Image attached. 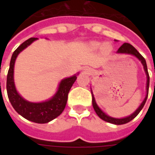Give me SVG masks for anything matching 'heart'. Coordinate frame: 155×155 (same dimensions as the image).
<instances>
[{
  "mask_svg": "<svg viewBox=\"0 0 155 155\" xmlns=\"http://www.w3.org/2000/svg\"><path fill=\"white\" fill-rule=\"evenodd\" d=\"M100 46H101V44H100L99 42H92V47H94V48H98ZM104 48H105L106 50H108L109 49V47H108V45H105V46H104Z\"/></svg>",
  "mask_w": 155,
  "mask_h": 155,
  "instance_id": "1",
  "label": "heart"
}]
</instances>
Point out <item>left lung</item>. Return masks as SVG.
<instances>
[{
	"mask_svg": "<svg viewBox=\"0 0 155 155\" xmlns=\"http://www.w3.org/2000/svg\"><path fill=\"white\" fill-rule=\"evenodd\" d=\"M117 53H121V54H133V55L136 56L138 59H139L141 62H142V65L144 67V70L146 71V74H147V94L146 96V98L143 101L141 105L139 106V108H137V110L135 111L134 113L131 114L130 116L127 117L125 118H120V119H117V118H113L109 116H107L105 113L102 112L101 110V108L97 106V103L95 101V98L92 95V106L94 108L95 112L97 113V114L98 115L100 118H101L102 120H105L107 122L112 123V124H114V125H123V124H126V123L130 122V120H132L134 118H135L137 116V114L140 113V111L142 110V108L144 107L145 104H146V101H147V97H148V92H149V85H150V76H149V73H148V70H147V63H146V60L145 58H143V56L137 51V50L135 49L134 47H133L132 45H130V43H124V44L121 46V47L118 49Z\"/></svg>",
	"mask_w": 155,
	"mask_h": 155,
	"instance_id": "1",
	"label": "left lung"
}]
</instances>
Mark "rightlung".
I'll return each mask as SVG.
<instances>
[{
    "mask_svg": "<svg viewBox=\"0 0 155 155\" xmlns=\"http://www.w3.org/2000/svg\"><path fill=\"white\" fill-rule=\"evenodd\" d=\"M36 39H38L37 38H30L21 43L14 51L11 58L9 69L7 75L6 89H7L8 100L17 113L30 121L44 124L54 120L63 113L68 101L69 91L77 77L75 75L71 77L66 78L62 80L58 86V92H56V94L51 99L47 101L42 102V103H31L23 99L18 94L14 86V81H13L14 63L18 54Z\"/></svg>",
    "mask_w": 155,
    "mask_h": 155,
    "instance_id": "add662e5",
    "label": "right lung"
}]
</instances>
